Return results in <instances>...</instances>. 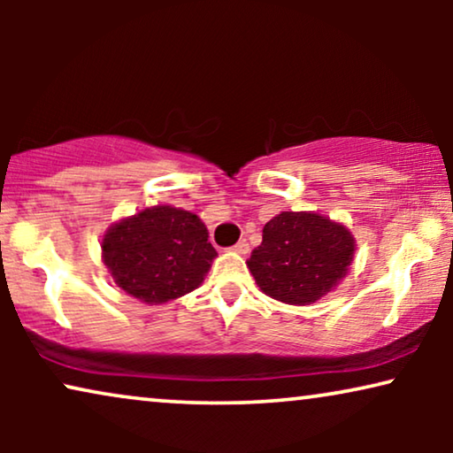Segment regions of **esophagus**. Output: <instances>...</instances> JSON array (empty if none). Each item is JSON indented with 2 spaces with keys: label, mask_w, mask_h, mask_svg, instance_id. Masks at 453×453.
<instances>
[{
  "label": "esophagus",
  "mask_w": 453,
  "mask_h": 453,
  "mask_svg": "<svg viewBox=\"0 0 453 453\" xmlns=\"http://www.w3.org/2000/svg\"><path fill=\"white\" fill-rule=\"evenodd\" d=\"M231 250L234 253H239V256H247V253H250V243H247V241H239V243L233 245Z\"/></svg>",
  "instance_id": "esophagus-1"
}]
</instances>
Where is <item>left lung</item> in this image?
<instances>
[{"label":"left lung","instance_id":"1","mask_svg":"<svg viewBox=\"0 0 453 453\" xmlns=\"http://www.w3.org/2000/svg\"><path fill=\"white\" fill-rule=\"evenodd\" d=\"M355 251V234L342 222L318 212H280L265 222L247 268L264 295L311 305L344 280Z\"/></svg>","mask_w":453,"mask_h":453}]
</instances>
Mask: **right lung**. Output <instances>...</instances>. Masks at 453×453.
Segmentation results:
<instances>
[{
	"label": "right lung",
	"mask_w": 453,
	"mask_h": 453,
	"mask_svg": "<svg viewBox=\"0 0 453 453\" xmlns=\"http://www.w3.org/2000/svg\"><path fill=\"white\" fill-rule=\"evenodd\" d=\"M101 251L117 287L146 305L196 290L219 256L200 216L160 203L113 222Z\"/></svg>",
	"instance_id": "right-lung-1"
}]
</instances>
